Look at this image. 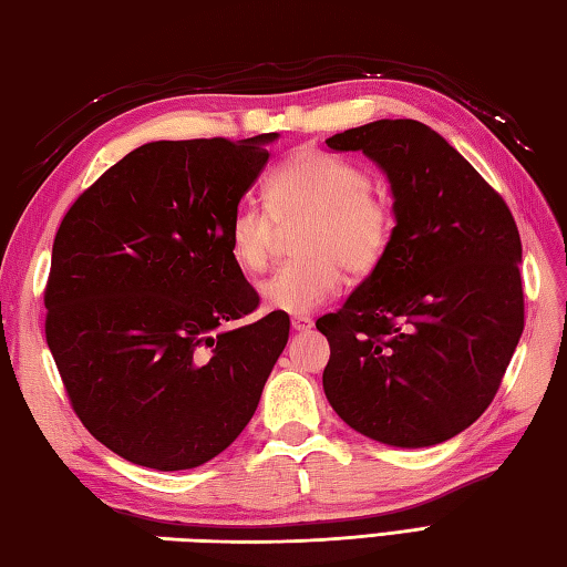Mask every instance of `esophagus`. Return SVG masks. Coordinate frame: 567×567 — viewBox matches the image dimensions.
Listing matches in <instances>:
<instances>
[{"label": "esophagus", "mask_w": 567, "mask_h": 567, "mask_svg": "<svg viewBox=\"0 0 567 567\" xmlns=\"http://www.w3.org/2000/svg\"><path fill=\"white\" fill-rule=\"evenodd\" d=\"M291 328L298 330V333H306V330L313 328V320L308 316H293L291 318Z\"/></svg>", "instance_id": "obj_1"}]
</instances>
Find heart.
<instances>
[{
  "label": "heart",
  "mask_w": 567,
  "mask_h": 567,
  "mask_svg": "<svg viewBox=\"0 0 567 567\" xmlns=\"http://www.w3.org/2000/svg\"><path fill=\"white\" fill-rule=\"evenodd\" d=\"M269 206L244 199L234 207L227 239L244 274L271 261L279 224L306 221L296 247L303 256L279 266L261 284V298L284 313H311L346 284V274L370 276L390 251L398 212L388 192L355 159L301 147L269 177Z\"/></svg>",
  "instance_id": "1"
}]
</instances>
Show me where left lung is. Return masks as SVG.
I'll return each mask as SVG.
<instances>
[{"instance_id":"left-lung-1","label":"left lung","mask_w":567,"mask_h":567,"mask_svg":"<svg viewBox=\"0 0 567 567\" xmlns=\"http://www.w3.org/2000/svg\"><path fill=\"white\" fill-rule=\"evenodd\" d=\"M326 143L375 159L398 212L382 264L316 323L330 343L326 398L382 444L452 440L496 398L523 333L516 219L420 121H375Z\"/></svg>"}]
</instances>
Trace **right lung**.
Here are the masks:
<instances>
[{
	"label": "right lung",
	"instance_id": "1",
	"mask_svg": "<svg viewBox=\"0 0 567 567\" xmlns=\"http://www.w3.org/2000/svg\"><path fill=\"white\" fill-rule=\"evenodd\" d=\"M276 133L157 141L83 189L53 239L47 343L69 402L127 462L179 472L215 458L256 412L288 340L259 308L227 224Z\"/></svg>",
	"mask_w": 567,
	"mask_h": 567
}]
</instances>
